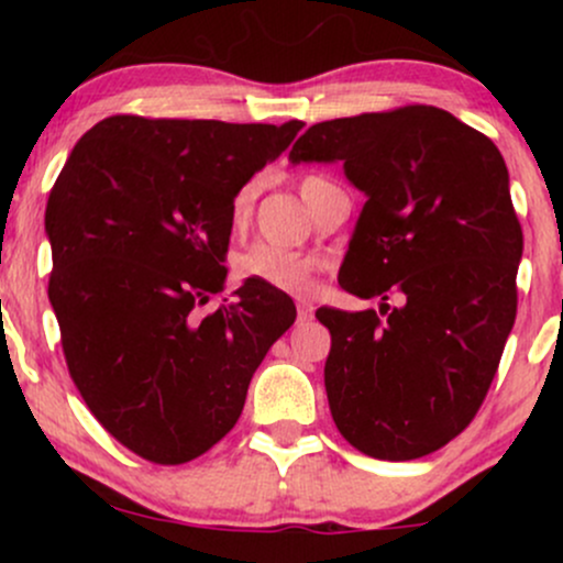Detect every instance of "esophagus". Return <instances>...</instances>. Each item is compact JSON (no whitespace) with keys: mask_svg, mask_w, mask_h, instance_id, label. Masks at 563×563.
Listing matches in <instances>:
<instances>
[{"mask_svg":"<svg viewBox=\"0 0 563 563\" xmlns=\"http://www.w3.org/2000/svg\"><path fill=\"white\" fill-rule=\"evenodd\" d=\"M296 318H299V322L312 320V303H307V301L296 303Z\"/></svg>","mask_w":563,"mask_h":563,"instance_id":"1","label":"esophagus"}]
</instances>
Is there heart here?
Returning <instances> with one entry per match:
<instances>
[{
  "label": "heart",
  "instance_id": "1",
  "mask_svg": "<svg viewBox=\"0 0 563 563\" xmlns=\"http://www.w3.org/2000/svg\"><path fill=\"white\" fill-rule=\"evenodd\" d=\"M328 187H331V183L322 177H314V174H307V177L299 179V196L303 198V203L309 206V211L314 209V203H318ZM254 185H243L241 190L235 192V198H232L230 228L235 232L245 230V224H249L251 209H254ZM314 269H318V260H314V256L269 243L249 245L235 262V273L243 283L283 290V294H303V290L312 286Z\"/></svg>",
  "mask_w": 563,
  "mask_h": 563
}]
</instances>
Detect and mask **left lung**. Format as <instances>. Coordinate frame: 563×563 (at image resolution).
Here are the masks:
<instances>
[{"label":"left lung","instance_id":"left-lung-1","mask_svg":"<svg viewBox=\"0 0 563 563\" xmlns=\"http://www.w3.org/2000/svg\"><path fill=\"white\" fill-rule=\"evenodd\" d=\"M290 164H344L365 192L339 283L380 309L320 307L325 391L352 448L412 461L474 421L516 320L525 235L495 142L434 106L309 126ZM389 289L397 308L385 303Z\"/></svg>","mask_w":563,"mask_h":563}]
</instances>
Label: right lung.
Wrapping results in <instances>:
<instances>
[{
	"instance_id": "obj_1",
	"label": "right lung",
	"mask_w": 563,
	"mask_h": 563,
	"mask_svg": "<svg viewBox=\"0 0 563 563\" xmlns=\"http://www.w3.org/2000/svg\"><path fill=\"white\" fill-rule=\"evenodd\" d=\"M301 126L111 115L49 192V303L68 373L102 429L145 461L177 466L214 448L294 325L290 296L251 283L217 312L198 307L224 288L232 198Z\"/></svg>"
}]
</instances>
